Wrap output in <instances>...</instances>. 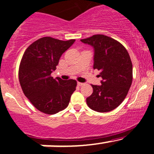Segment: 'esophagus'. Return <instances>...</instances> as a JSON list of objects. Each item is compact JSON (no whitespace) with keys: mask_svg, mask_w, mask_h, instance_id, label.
<instances>
[{"mask_svg":"<svg viewBox=\"0 0 154 154\" xmlns=\"http://www.w3.org/2000/svg\"><path fill=\"white\" fill-rule=\"evenodd\" d=\"M77 85H78V86H82V85H84V83H82V82H77Z\"/></svg>","mask_w":154,"mask_h":154,"instance_id":"1","label":"esophagus"}]
</instances>
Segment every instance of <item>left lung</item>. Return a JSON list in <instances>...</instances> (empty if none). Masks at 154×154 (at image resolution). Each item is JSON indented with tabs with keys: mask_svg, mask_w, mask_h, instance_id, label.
<instances>
[{
	"mask_svg": "<svg viewBox=\"0 0 154 154\" xmlns=\"http://www.w3.org/2000/svg\"><path fill=\"white\" fill-rule=\"evenodd\" d=\"M94 48V69L100 71L102 85H91L88 106L99 112L116 109L126 98L132 82V63L126 49L117 40L102 34L81 39Z\"/></svg>",
	"mask_w": 154,
	"mask_h": 154,
	"instance_id": "left-lung-1",
	"label": "left lung"
}]
</instances>
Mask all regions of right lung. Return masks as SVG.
Returning <instances> with one entry per match:
<instances>
[{
    "label": "right lung",
    "instance_id": "add662e5",
    "mask_svg": "<svg viewBox=\"0 0 154 154\" xmlns=\"http://www.w3.org/2000/svg\"><path fill=\"white\" fill-rule=\"evenodd\" d=\"M75 39L62 41L47 36L38 38L25 50L19 66V81L25 96L40 112L53 115L69 105L77 81L53 79L62 54Z\"/></svg>",
    "mask_w": 154,
    "mask_h": 154
}]
</instances>
